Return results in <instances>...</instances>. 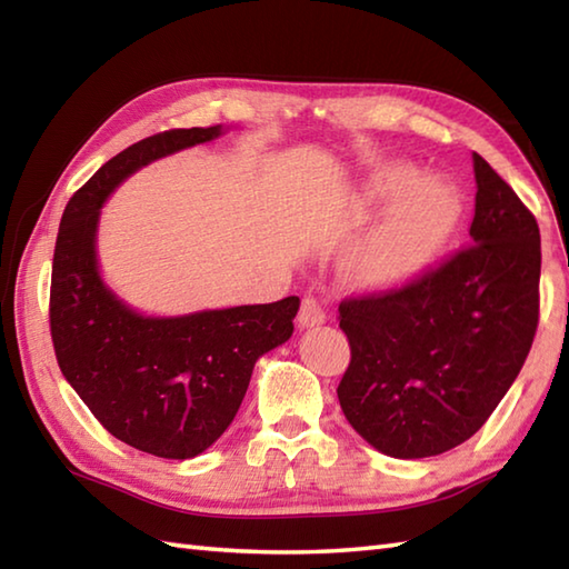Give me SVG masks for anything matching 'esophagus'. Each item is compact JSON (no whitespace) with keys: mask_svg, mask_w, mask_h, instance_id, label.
Here are the masks:
<instances>
[{"mask_svg":"<svg viewBox=\"0 0 569 569\" xmlns=\"http://www.w3.org/2000/svg\"><path fill=\"white\" fill-rule=\"evenodd\" d=\"M325 320H328V312H325L322 303L318 298L312 296H306L303 303H300V310H298V328H318V325H322Z\"/></svg>","mask_w":569,"mask_h":569,"instance_id":"1","label":"esophagus"}]
</instances>
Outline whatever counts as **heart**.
Masks as SVG:
<instances>
[{
    "label": "heart",
    "mask_w": 569,
    "mask_h": 569,
    "mask_svg": "<svg viewBox=\"0 0 569 569\" xmlns=\"http://www.w3.org/2000/svg\"><path fill=\"white\" fill-rule=\"evenodd\" d=\"M401 192L379 222L349 249L342 269L349 281L365 288H386L418 269L455 220V200L438 183L416 180L406 163H393L373 178L371 196Z\"/></svg>",
    "instance_id": "b5f03b06"
}]
</instances>
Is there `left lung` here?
<instances>
[{
	"label": "left lung",
	"instance_id": "left-lung-1",
	"mask_svg": "<svg viewBox=\"0 0 569 569\" xmlns=\"http://www.w3.org/2000/svg\"><path fill=\"white\" fill-rule=\"evenodd\" d=\"M471 159V244L401 288L340 303L352 359L337 398L349 426L389 457H432L469 440L538 330V222L479 153Z\"/></svg>",
	"mask_w": 569,
	"mask_h": 569
}]
</instances>
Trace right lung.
Instances as JSON below:
<instances>
[{
  "instance_id": "right-lung-1",
  "label": "right lung",
  "mask_w": 569,
  "mask_h": 569,
  "mask_svg": "<svg viewBox=\"0 0 569 569\" xmlns=\"http://www.w3.org/2000/svg\"><path fill=\"white\" fill-rule=\"evenodd\" d=\"M222 127L171 129L107 161L60 220L51 273V337L66 381L107 432L141 452L190 459L220 438L247 393L253 365L293 335L300 300L147 318L98 271L102 202L141 166L212 141Z\"/></svg>"
}]
</instances>
